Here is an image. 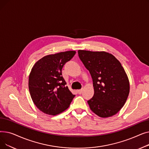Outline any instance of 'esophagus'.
Masks as SVG:
<instances>
[{
    "mask_svg": "<svg viewBox=\"0 0 149 149\" xmlns=\"http://www.w3.org/2000/svg\"><path fill=\"white\" fill-rule=\"evenodd\" d=\"M78 93H79V94H81V93L83 92V89H80V90H78L77 91Z\"/></svg>",
    "mask_w": 149,
    "mask_h": 149,
    "instance_id": "34e87169",
    "label": "esophagus"
}]
</instances>
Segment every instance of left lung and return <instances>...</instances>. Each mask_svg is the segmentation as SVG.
Returning a JSON list of instances; mask_svg holds the SVG:
<instances>
[{
  "mask_svg": "<svg viewBox=\"0 0 149 149\" xmlns=\"http://www.w3.org/2000/svg\"><path fill=\"white\" fill-rule=\"evenodd\" d=\"M78 54L93 81L94 94L88 101L91 111L101 118L115 115L130 91L128 77L121 63L106 51L79 50Z\"/></svg>",
  "mask_w": 149,
  "mask_h": 149,
  "instance_id": "1",
  "label": "left lung"
}]
</instances>
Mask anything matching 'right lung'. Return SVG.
I'll return each instance as SVG.
<instances>
[{
    "mask_svg": "<svg viewBox=\"0 0 149 149\" xmlns=\"http://www.w3.org/2000/svg\"><path fill=\"white\" fill-rule=\"evenodd\" d=\"M76 52L49 54L38 60L31 69L28 87L36 107L43 113L56 115L69 107L75 97L66 86L61 69Z\"/></svg>",
    "mask_w": 149,
    "mask_h": 149,
    "instance_id": "right-lung-1",
    "label": "right lung"
}]
</instances>
